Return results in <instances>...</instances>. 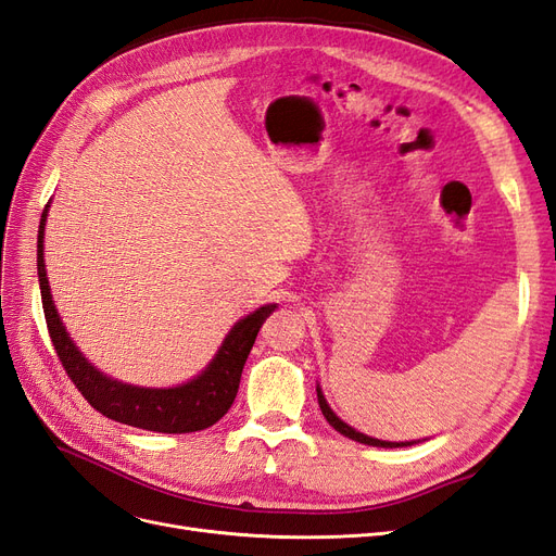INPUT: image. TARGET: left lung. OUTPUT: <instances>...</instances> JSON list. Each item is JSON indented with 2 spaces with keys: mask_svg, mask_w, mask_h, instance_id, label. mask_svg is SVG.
Here are the masks:
<instances>
[{
  "mask_svg": "<svg viewBox=\"0 0 556 556\" xmlns=\"http://www.w3.org/2000/svg\"><path fill=\"white\" fill-rule=\"evenodd\" d=\"M317 403H319V410H323V415L327 417V422H329L336 431L343 433V435H348V439H352V441L364 443V445H374V447H408V445H413V443H390V441H378V439H371V435L359 433L357 429H352L350 425H345L343 419L329 408V403H327V399H325V394H323V390H319V387H317Z\"/></svg>",
  "mask_w": 556,
  "mask_h": 556,
  "instance_id": "left-lung-1",
  "label": "left lung"
}]
</instances>
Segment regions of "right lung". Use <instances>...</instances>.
Here are the masks:
<instances>
[{"mask_svg":"<svg viewBox=\"0 0 556 556\" xmlns=\"http://www.w3.org/2000/svg\"><path fill=\"white\" fill-rule=\"evenodd\" d=\"M46 204L39 223L37 241V271L41 288V304L50 341L55 345L58 357L66 376L78 387V392L94 410L106 415L115 422H123L137 429L160 431V433H190L213 427L229 408L239 392V382L245 359L257 339V331L264 319L276 311V304H266L255 313L245 315L231 327L211 364L190 382L169 387V390H153V387H137L121 380H113L83 357L66 333L62 319L55 311L53 294L46 278L43 262V229H46Z\"/></svg>","mask_w":556,"mask_h":556,"instance_id":"1","label":"right lung"}]
</instances>
